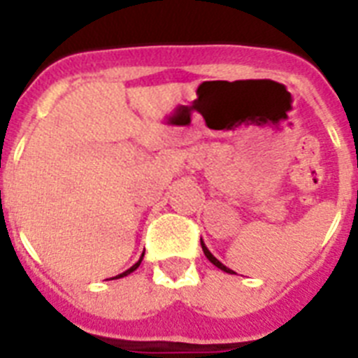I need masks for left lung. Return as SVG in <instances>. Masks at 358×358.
Returning <instances> with one entry per match:
<instances>
[{
  "label": "left lung",
  "instance_id": "1",
  "mask_svg": "<svg viewBox=\"0 0 358 358\" xmlns=\"http://www.w3.org/2000/svg\"><path fill=\"white\" fill-rule=\"evenodd\" d=\"M201 245H202V251H204V255H206V258H208V260H210V262H211V264H213V265H215V267H218V268H220V271H224V273L235 274V273H233V271H231V268H229V267H226V265H224V264H222V262H218V260H217V258H215V256H213V255H211V252H210V249H208V248H206V243L202 242V238H201Z\"/></svg>",
  "mask_w": 358,
  "mask_h": 358
}]
</instances>
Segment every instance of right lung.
Masks as SVG:
<instances>
[{"instance_id": "add662e5", "label": "right lung", "mask_w": 358, "mask_h": 358, "mask_svg": "<svg viewBox=\"0 0 358 358\" xmlns=\"http://www.w3.org/2000/svg\"><path fill=\"white\" fill-rule=\"evenodd\" d=\"M143 256H145V255H141V258H140V260H138V262H136V264H134V265H132V267H131V268H127V271H125V273H122V274H118V276H115V278H123V276H127V274H131V273H134V271H136V268H138V267H140V264H141V260H143Z\"/></svg>"}]
</instances>
